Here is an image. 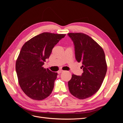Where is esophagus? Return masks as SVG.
<instances>
[{"label":"esophagus","instance_id":"1","mask_svg":"<svg viewBox=\"0 0 123 123\" xmlns=\"http://www.w3.org/2000/svg\"><path fill=\"white\" fill-rule=\"evenodd\" d=\"M63 72H64V70H59L57 72V73H58V74H60V73H62Z\"/></svg>","mask_w":123,"mask_h":123}]
</instances>
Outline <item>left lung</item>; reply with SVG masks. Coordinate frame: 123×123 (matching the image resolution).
<instances>
[{"mask_svg":"<svg viewBox=\"0 0 123 123\" xmlns=\"http://www.w3.org/2000/svg\"><path fill=\"white\" fill-rule=\"evenodd\" d=\"M75 48V58L81 62V76L72 74L68 81L71 94L80 99L91 97L102 86L107 70L103 48L88 35L82 33H69Z\"/></svg>","mask_w":123,"mask_h":123,"instance_id":"obj_1","label":"left lung"}]
</instances>
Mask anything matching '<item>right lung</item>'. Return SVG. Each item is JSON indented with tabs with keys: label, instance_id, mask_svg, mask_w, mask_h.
<instances>
[{
	"label": "right lung",
	"instance_id": "obj_1",
	"mask_svg": "<svg viewBox=\"0 0 123 123\" xmlns=\"http://www.w3.org/2000/svg\"><path fill=\"white\" fill-rule=\"evenodd\" d=\"M65 35L43 32L22 47L16 62V71L21 89L30 98L43 100L52 93L57 73L43 66L54 47Z\"/></svg>",
	"mask_w": 123,
	"mask_h": 123
}]
</instances>
